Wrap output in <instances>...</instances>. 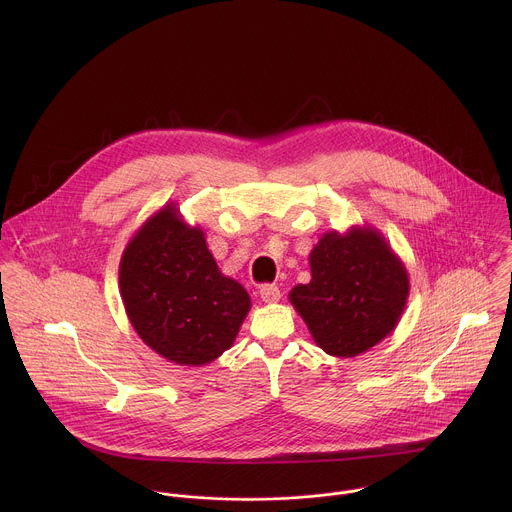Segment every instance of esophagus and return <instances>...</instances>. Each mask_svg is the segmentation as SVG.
Listing matches in <instances>:
<instances>
[{
	"label": "esophagus",
	"mask_w": 512,
	"mask_h": 512,
	"mask_svg": "<svg viewBox=\"0 0 512 512\" xmlns=\"http://www.w3.org/2000/svg\"><path fill=\"white\" fill-rule=\"evenodd\" d=\"M260 297H262V301H264V303H278V301H280V297H282V293L278 290V286H270V284H266V286H262V288H260Z\"/></svg>",
	"instance_id": "34e87169"
}]
</instances>
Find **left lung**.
Returning <instances> with one entry per match:
<instances>
[{
	"instance_id": "8db88e82",
	"label": "left lung",
	"mask_w": 512,
	"mask_h": 512,
	"mask_svg": "<svg viewBox=\"0 0 512 512\" xmlns=\"http://www.w3.org/2000/svg\"><path fill=\"white\" fill-rule=\"evenodd\" d=\"M309 268V284L295 286L290 301L327 355H363L396 329L410 278L378 228L325 232L309 254Z\"/></svg>"
}]
</instances>
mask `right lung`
I'll return each mask as SVG.
<instances>
[{
    "label": "right lung",
    "instance_id": "1",
    "mask_svg": "<svg viewBox=\"0 0 512 512\" xmlns=\"http://www.w3.org/2000/svg\"><path fill=\"white\" fill-rule=\"evenodd\" d=\"M120 295L140 339L181 366L219 359L252 307L248 292L220 272L203 228L185 222L175 203L155 211L126 244Z\"/></svg>",
    "mask_w": 512,
    "mask_h": 512
}]
</instances>
